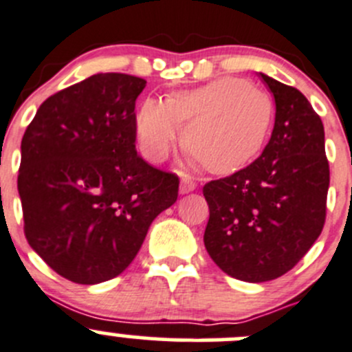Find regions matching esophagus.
Masks as SVG:
<instances>
[{
	"instance_id": "34e87169",
	"label": "esophagus",
	"mask_w": 352,
	"mask_h": 352,
	"mask_svg": "<svg viewBox=\"0 0 352 352\" xmlns=\"http://www.w3.org/2000/svg\"><path fill=\"white\" fill-rule=\"evenodd\" d=\"M195 188H197V183H195L193 177H191L190 175H181V179H179V193L181 195L190 193V191H193Z\"/></svg>"
}]
</instances>
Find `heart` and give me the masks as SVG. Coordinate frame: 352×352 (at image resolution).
<instances>
[{
    "label": "heart",
    "instance_id": "b5f03b06",
    "mask_svg": "<svg viewBox=\"0 0 352 352\" xmlns=\"http://www.w3.org/2000/svg\"><path fill=\"white\" fill-rule=\"evenodd\" d=\"M274 121L269 94L246 80L222 76L205 85L147 97L135 114V137L144 157H169L184 128V147L214 175H232L248 166L265 145Z\"/></svg>",
    "mask_w": 352,
    "mask_h": 352
}]
</instances>
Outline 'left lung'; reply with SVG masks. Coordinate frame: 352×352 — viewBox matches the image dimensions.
<instances>
[{
    "label": "left lung",
    "instance_id": "8db88e82",
    "mask_svg": "<svg viewBox=\"0 0 352 352\" xmlns=\"http://www.w3.org/2000/svg\"><path fill=\"white\" fill-rule=\"evenodd\" d=\"M276 100V123L262 155L204 186L210 217L204 243L234 279H277L306 255L325 222L330 173L325 131L298 89L258 73Z\"/></svg>",
    "mask_w": 352,
    "mask_h": 352
}]
</instances>
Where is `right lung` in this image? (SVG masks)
Instances as JSON below:
<instances>
[{"instance_id":"obj_1","label":"right lung","mask_w":352,"mask_h":352,"mask_svg":"<svg viewBox=\"0 0 352 352\" xmlns=\"http://www.w3.org/2000/svg\"><path fill=\"white\" fill-rule=\"evenodd\" d=\"M145 85L124 73L89 76L44 100L22 138L25 238L72 283L120 276L177 198V176L135 148V100Z\"/></svg>"}]
</instances>
